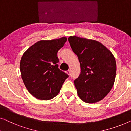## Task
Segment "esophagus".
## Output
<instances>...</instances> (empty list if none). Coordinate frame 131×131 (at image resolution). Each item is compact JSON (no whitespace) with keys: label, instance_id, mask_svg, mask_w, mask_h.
I'll list each match as a JSON object with an SVG mask.
<instances>
[{"label":"esophagus","instance_id":"obj_1","mask_svg":"<svg viewBox=\"0 0 131 131\" xmlns=\"http://www.w3.org/2000/svg\"><path fill=\"white\" fill-rule=\"evenodd\" d=\"M66 73H67L68 75H70V71H69V70H68V71H66Z\"/></svg>","mask_w":131,"mask_h":131}]
</instances>
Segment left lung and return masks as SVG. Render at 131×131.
Instances as JSON below:
<instances>
[{"instance_id":"obj_1","label":"left lung","mask_w":131,"mask_h":131,"mask_svg":"<svg viewBox=\"0 0 131 131\" xmlns=\"http://www.w3.org/2000/svg\"><path fill=\"white\" fill-rule=\"evenodd\" d=\"M68 41L81 66V74L74 81L78 96L86 103L99 102L114 86L116 72L114 56L96 40L71 36Z\"/></svg>"}]
</instances>
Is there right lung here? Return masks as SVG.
<instances>
[{"label": "right lung", "instance_id": "add662e5", "mask_svg": "<svg viewBox=\"0 0 131 131\" xmlns=\"http://www.w3.org/2000/svg\"><path fill=\"white\" fill-rule=\"evenodd\" d=\"M67 40L66 37L35 43L23 54L20 69L29 92L40 100H49L60 92L68 77L58 68L57 53Z\"/></svg>", "mask_w": 131, "mask_h": 131}]
</instances>
